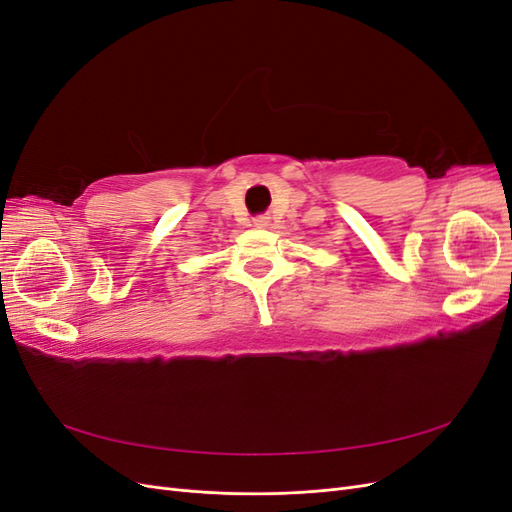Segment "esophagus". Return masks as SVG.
<instances>
[{
	"label": "esophagus",
	"mask_w": 512,
	"mask_h": 512,
	"mask_svg": "<svg viewBox=\"0 0 512 512\" xmlns=\"http://www.w3.org/2000/svg\"><path fill=\"white\" fill-rule=\"evenodd\" d=\"M254 226L256 228H267V226H271V218H269V215H258V218H254Z\"/></svg>",
	"instance_id": "1"
}]
</instances>
